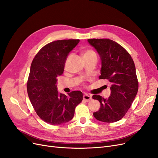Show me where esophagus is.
Here are the masks:
<instances>
[{
  "label": "esophagus",
  "mask_w": 158,
  "mask_h": 158,
  "mask_svg": "<svg viewBox=\"0 0 158 158\" xmlns=\"http://www.w3.org/2000/svg\"><path fill=\"white\" fill-rule=\"evenodd\" d=\"M84 99L85 100L86 102H89V101H90L91 99H92V98H91L90 95H89L88 94H85L84 95Z\"/></svg>",
  "instance_id": "esophagus-1"
}]
</instances>
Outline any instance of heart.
<instances>
[{
  "mask_svg": "<svg viewBox=\"0 0 158 158\" xmlns=\"http://www.w3.org/2000/svg\"><path fill=\"white\" fill-rule=\"evenodd\" d=\"M95 52L93 51V50H91V49H88L87 51H85L84 53V55H90V54H95Z\"/></svg>",
  "mask_w": 158,
  "mask_h": 158,
  "instance_id": "b5f03b06",
  "label": "heart"
}]
</instances>
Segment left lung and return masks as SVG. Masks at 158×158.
<instances>
[{"mask_svg": "<svg viewBox=\"0 0 158 158\" xmlns=\"http://www.w3.org/2000/svg\"><path fill=\"white\" fill-rule=\"evenodd\" d=\"M102 60L99 79L107 80L111 93L107 99L94 95L101 107L94 113L97 120L104 123L117 122L125 115L138 89L135 63L128 52L117 42L109 39H89Z\"/></svg>", "mask_w": 158, "mask_h": 158, "instance_id": "1", "label": "left lung"}]
</instances>
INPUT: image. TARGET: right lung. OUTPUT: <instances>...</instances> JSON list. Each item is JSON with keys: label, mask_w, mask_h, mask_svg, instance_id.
Listing matches in <instances>:
<instances>
[{"label": "right lung", "mask_w": 158, "mask_h": 158, "mask_svg": "<svg viewBox=\"0 0 158 158\" xmlns=\"http://www.w3.org/2000/svg\"><path fill=\"white\" fill-rule=\"evenodd\" d=\"M79 40H57L38 51L31 64L27 91L32 106L41 119L53 125L67 123L73 118L76 107L82 101L80 91L68 94L57 92V76L63 74L69 52Z\"/></svg>", "instance_id": "obj_1"}]
</instances>
